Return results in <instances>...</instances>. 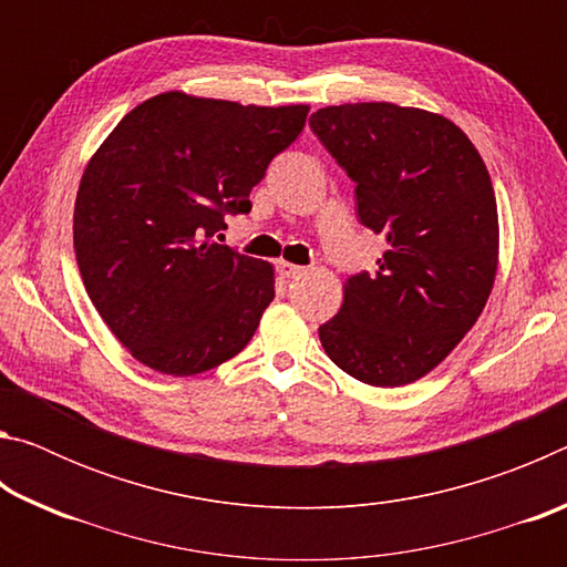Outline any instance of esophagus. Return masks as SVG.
Returning a JSON list of instances; mask_svg holds the SVG:
<instances>
[{"mask_svg": "<svg viewBox=\"0 0 567 567\" xmlns=\"http://www.w3.org/2000/svg\"><path fill=\"white\" fill-rule=\"evenodd\" d=\"M277 272H280L282 277H287V280H297V277H302V275H305V267L280 260V262H277Z\"/></svg>", "mask_w": 567, "mask_h": 567, "instance_id": "obj_1", "label": "esophagus"}]
</instances>
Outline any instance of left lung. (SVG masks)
Segmentation results:
<instances>
[{
	"mask_svg": "<svg viewBox=\"0 0 567 567\" xmlns=\"http://www.w3.org/2000/svg\"><path fill=\"white\" fill-rule=\"evenodd\" d=\"M310 127L358 185L360 223L388 239L375 272L348 277L320 342L364 385H408L453 352L491 297L501 237L491 175L467 134L425 110L340 104Z\"/></svg>",
	"mask_w": 567,
	"mask_h": 567,
	"instance_id": "left-lung-1",
	"label": "left lung"
}]
</instances>
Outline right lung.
Returning a JSON list of instances; mask_svg holds the SVG:
<instances>
[{"label":"right lung","mask_w":567,"mask_h":567,"mask_svg":"<svg viewBox=\"0 0 567 567\" xmlns=\"http://www.w3.org/2000/svg\"><path fill=\"white\" fill-rule=\"evenodd\" d=\"M307 104L255 107L165 92L104 140L74 203V252L92 305L147 368L185 378L252 340L272 265L219 245L227 215L302 132Z\"/></svg>","instance_id":"obj_1"}]
</instances>
